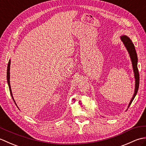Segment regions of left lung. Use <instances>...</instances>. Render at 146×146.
I'll return each instance as SVG.
<instances>
[{
    "instance_id": "left-lung-1",
    "label": "left lung",
    "mask_w": 146,
    "mask_h": 146,
    "mask_svg": "<svg viewBox=\"0 0 146 146\" xmlns=\"http://www.w3.org/2000/svg\"><path fill=\"white\" fill-rule=\"evenodd\" d=\"M120 39L123 42V44H124V46H125L127 50L128 51L129 53L130 57H131L132 67H133V70H134V77L135 79V92H134V94L133 95L131 100L129 103V107H129L130 105H131V104H132V101L134 100L136 94H137L138 89H139V71L137 68V53H136L134 45L129 37L123 35V36H120Z\"/></svg>"
}]
</instances>
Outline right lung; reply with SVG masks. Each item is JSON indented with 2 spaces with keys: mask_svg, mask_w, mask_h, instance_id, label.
<instances>
[{
  "mask_svg": "<svg viewBox=\"0 0 146 146\" xmlns=\"http://www.w3.org/2000/svg\"><path fill=\"white\" fill-rule=\"evenodd\" d=\"M10 65H11V60L9 61L8 65H7V83H8V85H9V90H10L11 95L12 96V98L13 99V100L14 102V103L15 104V102L14 101V99L13 98V96H12V90H11V85H10ZM16 105V104H15Z\"/></svg>",
  "mask_w": 146,
  "mask_h": 146,
  "instance_id": "right-lung-1",
  "label": "right lung"
}]
</instances>
